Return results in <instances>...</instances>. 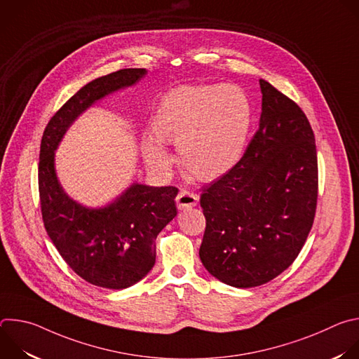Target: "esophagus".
<instances>
[{"instance_id":"34e87169","label":"esophagus","mask_w":359,"mask_h":359,"mask_svg":"<svg viewBox=\"0 0 359 359\" xmlns=\"http://www.w3.org/2000/svg\"><path fill=\"white\" fill-rule=\"evenodd\" d=\"M198 203V194L186 189H182L176 197V204L179 210H186L194 208Z\"/></svg>"}]
</instances>
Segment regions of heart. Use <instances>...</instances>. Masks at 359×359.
Segmentation results:
<instances>
[{"mask_svg": "<svg viewBox=\"0 0 359 359\" xmlns=\"http://www.w3.org/2000/svg\"><path fill=\"white\" fill-rule=\"evenodd\" d=\"M251 125L245 92L233 85H182L169 90L150 119L155 139L143 142L146 162L166 172L176 143L184 169L198 180H216L241 161Z\"/></svg>", "mask_w": 359, "mask_h": 359, "instance_id": "obj_1", "label": "heart"}]
</instances>
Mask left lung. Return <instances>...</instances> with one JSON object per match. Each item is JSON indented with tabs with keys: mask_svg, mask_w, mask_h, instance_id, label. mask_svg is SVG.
<instances>
[{
	"mask_svg": "<svg viewBox=\"0 0 359 359\" xmlns=\"http://www.w3.org/2000/svg\"><path fill=\"white\" fill-rule=\"evenodd\" d=\"M259 130L241 161L200 196V260L217 280L250 288L287 270L314 223L318 161L313 128L292 99L260 79Z\"/></svg>",
	"mask_w": 359,
	"mask_h": 359,
	"instance_id": "left-lung-1",
	"label": "left lung"
}]
</instances>
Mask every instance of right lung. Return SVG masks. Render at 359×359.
<instances>
[{"mask_svg": "<svg viewBox=\"0 0 359 359\" xmlns=\"http://www.w3.org/2000/svg\"><path fill=\"white\" fill-rule=\"evenodd\" d=\"M146 69L128 68L100 76L57 111L45 126L38 165V189L45 230L65 263L85 281L122 290L155 266V240L177 215V187L132 184L104 209H86L62 190L54 151L68 126L97 99L136 83Z\"/></svg>", "mask_w": 359, "mask_h": 359, "instance_id": "obj_1", "label": "right lung"}]
</instances>
